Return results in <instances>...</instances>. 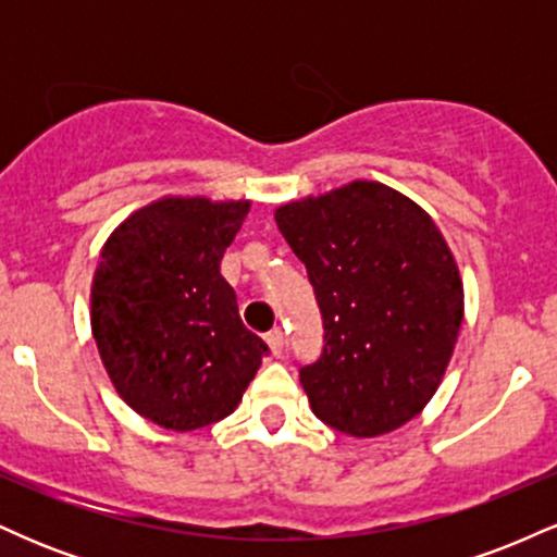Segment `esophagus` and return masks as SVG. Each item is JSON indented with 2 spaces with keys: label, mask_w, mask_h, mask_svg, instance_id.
Returning <instances> with one entry per match:
<instances>
[{
  "label": "esophagus",
  "mask_w": 557,
  "mask_h": 557,
  "mask_svg": "<svg viewBox=\"0 0 557 557\" xmlns=\"http://www.w3.org/2000/svg\"><path fill=\"white\" fill-rule=\"evenodd\" d=\"M267 345H270L272 356H283V350H285V335H283V330H272L270 335H267Z\"/></svg>",
  "instance_id": "34e87169"
}]
</instances>
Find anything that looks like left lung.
Wrapping results in <instances>:
<instances>
[{"instance_id":"8db88e82","label":"left lung","mask_w":557,"mask_h":557,"mask_svg":"<svg viewBox=\"0 0 557 557\" xmlns=\"http://www.w3.org/2000/svg\"><path fill=\"white\" fill-rule=\"evenodd\" d=\"M274 220L322 311V354L298 369L317 419L350 437L398 430L430 403L463 319L437 225L369 181L285 203Z\"/></svg>"}]
</instances>
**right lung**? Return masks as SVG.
Listing matches in <instances>:
<instances>
[{
	"instance_id": "1",
	"label": "right lung",
	"mask_w": 557,
	"mask_h": 557,
	"mask_svg": "<svg viewBox=\"0 0 557 557\" xmlns=\"http://www.w3.org/2000/svg\"><path fill=\"white\" fill-rule=\"evenodd\" d=\"M248 207L162 198L127 216L101 248L94 341L120 398L164 430L230 417L270 354L243 327L235 290L220 274Z\"/></svg>"
}]
</instances>
